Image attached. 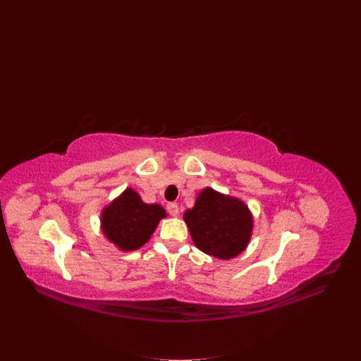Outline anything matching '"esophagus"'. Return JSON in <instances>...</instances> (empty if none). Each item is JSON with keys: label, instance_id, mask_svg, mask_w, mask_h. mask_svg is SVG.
I'll list each match as a JSON object with an SVG mask.
<instances>
[{"label": "esophagus", "instance_id": "esophagus-1", "mask_svg": "<svg viewBox=\"0 0 361 361\" xmlns=\"http://www.w3.org/2000/svg\"><path fill=\"white\" fill-rule=\"evenodd\" d=\"M167 212H169L170 216L177 217L178 216V205H177V202H169L167 204Z\"/></svg>", "mask_w": 361, "mask_h": 361}]
</instances>
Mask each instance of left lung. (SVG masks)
I'll return each instance as SVG.
<instances>
[{
  "instance_id": "1",
  "label": "left lung",
  "mask_w": 361,
  "mask_h": 361,
  "mask_svg": "<svg viewBox=\"0 0 361 361\" xmlns=\"http://www.w3.org/2000/svg\"><path fill=\"white\" fill-rule=\"evenodd\" d=\"M184 221L197 248L223 260L245 250L252 230L247 205L213 188L198 194L194 207L184 213Z\"/></svg>"
}]
</instances>
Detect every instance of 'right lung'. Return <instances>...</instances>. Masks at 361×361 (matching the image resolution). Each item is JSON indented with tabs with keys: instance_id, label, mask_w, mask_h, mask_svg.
<instances>
[{
	"instance_id": "right-lung-1",
	"label": "right lung",
	"mask_w": 361,
	"mask_h": 361,
	"mask_svg": "<svg viewBox=\"0 0 361 361\" xmlns=\"http://www.w3.org/2000/svg\"><path fill=\"white\" fill-rule=\"evenodd\" d=\"M166 216L161 205L145 204L133 188H127L102 210L101 230L118 248L133 251L148 241Z\"/></svg>"
}]
</instances>
